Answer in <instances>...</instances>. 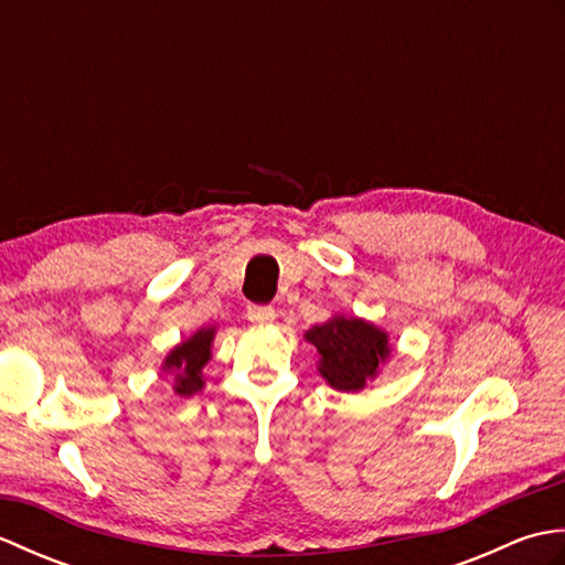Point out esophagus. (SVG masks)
Wrapping results in <instances>:
<instances>
[{
	"mask_svg": "<svg viewBox=\"0 0 565 565\" xmlns=\"http://www.w3.org/2000/svg\"><path fill=\"white\" fill-rule=\"evenodd\" d=\"M276 318V310L271 306H247V320L252 322H271Z\"/></svg>",
	"mask_w": 565,
	"mask_h": 565,
	"instance_id": "1",
	"label": "esophagus"
}]
</instances>
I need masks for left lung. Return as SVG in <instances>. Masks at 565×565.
I'll return each mask as SVG.
<instances>
[{"instance_id": "obj_1", "label": "left lung", "mask_w": 565, "mask_h": 565, "mask_svg": "<svg viewBox=\"0 0 565 565\" xmlns=\"http://www.w3.org/2000/svg\"><path fill=\"white\" fill-rule=\"evenodd\" d=\"M320 354L318 371L334 391L356 393L376 379L379 366L391 356L388 334L362 318L334 316L306 332Z\"/></svg>"}]
</instances>
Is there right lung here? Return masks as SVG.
<instances>
[{
  "instance_id": "right-lung-1",
  "label": "right lung",
  "mask_w": 565,
  "mask_h": 565,
  "mask_svg": "<svg viewBox=\"0 0 565 565\" xmlns=\"http://www.w3.org/2000/svg\"><path fill=\"white\" fill-rule=\"evenodd\" d=\"M215 338V328H201L191 334L189 340L177 344L174 350L164 359V371L174 374V393L177 395H194L203 388L201 369L209 364L211 344Z\"/></svg>"
}]
</instances>
